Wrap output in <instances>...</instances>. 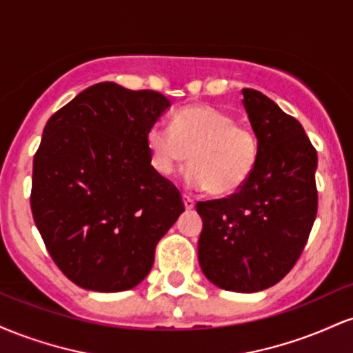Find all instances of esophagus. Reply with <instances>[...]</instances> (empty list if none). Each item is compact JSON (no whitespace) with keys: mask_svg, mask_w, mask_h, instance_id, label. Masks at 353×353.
<instances>
[{"mask_svg":"<svg viewBox=\"0 0 353 353\" xmlns=\"http://www.w3.org/2000/svg\"><path fill=\"white\" fill-rule=\"evenodd\" d=\"M182 197H184V208L188 209V210L194 209V205H196V201L190 199V197H189V196H185V194H184V196H182Z\"/></svg>","mask_w":353,"mask_h":353,"instance_id":"obj_1","label":"esophagus"}]
</instances>
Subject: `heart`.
Returning <instances> with one entry per match:
<instances>
[{
  "label": "heart",
  "instance_id": "obj_1",
  "mask_svg": "<svg viewBox=\"0 0 353 353\" xmlns=\"http://www.w3.org/2000/svg\"><path fill=\"white\" fill-rule=\"evenodd\" d=\"M149 161L159 176H171L185 161V184L230 196L249 182L259 159V141L252 129L216 108L196 104L182 108L172 125L152 124L145 134Z\"/></svg>",
  "mask_w": 353,
  "mask_h": 353
}]
</instances>
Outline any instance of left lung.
Masks as SVG:
<instances>
[{"mask_svg":"<svg viewBox=\"0 0 353 353\" xmlns=\"http://www.w3.org/2000/svg\"><path fill=\"white\" fill-rule=\"evenodd\" d=\"M242 96L259 141L257 165L236 194L197 202V254L214 285L250 294L282 281L307 244L317 216V151L272 99L249 88Z\"/></svg>","mask_w":353,"mask_h":353,"instance_id":"obj_1","label":"left lung"}]
</instances>
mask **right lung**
Returning a JSON list of instances; mask_svg holds the SVG:
<instances>
[{"instance_id":"right-lung-1","label":"right lung","mask_w":353,"mask_h":353,"mask_svg":"<svg viewBox=\"0 0 353 353\" xmlns=\"http://www.w3.org/2000/svg\"><path fill=\"white\" fill-rule=\"evenodd\" d=\"M169 106L157 91L99 83L44 125L31 210L54 264L83 289L123 292L143 282L157 242L184 212L145 145Z\"/></svg>"}]
</instances>
